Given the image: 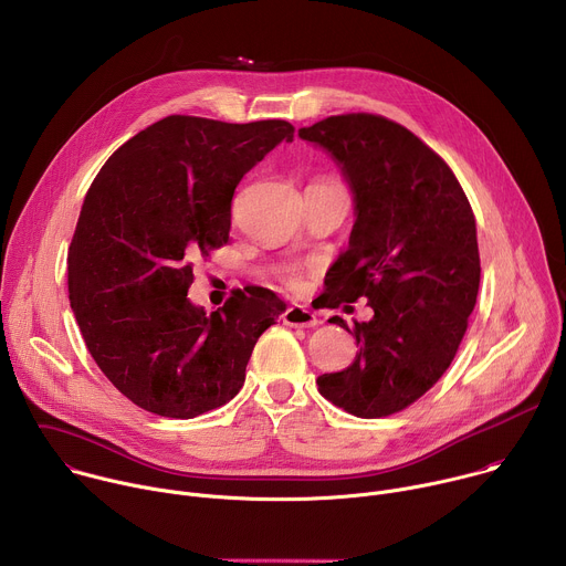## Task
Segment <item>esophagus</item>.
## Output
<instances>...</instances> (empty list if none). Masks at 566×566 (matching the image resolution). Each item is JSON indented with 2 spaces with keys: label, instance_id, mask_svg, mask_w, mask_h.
I'll use <instances>...</instances> for the list:
<instances>
[{
  "label": "esophagus",
  "instance_id": "obj_1",
  "mask_svg": "<svg viewBox=\"0 0 566 566\" xmlns=\"http://www.w3.org/2000/svg\"><path fill=\"white\" fill-rule=\"evenodd\" d=\"M282 319H284L286 327H300V329H311V327L317 325V317L311 311H306L304 306H300V304L289 306L284 311Z\"/></svg>",
  "mask_w": 566,
  "mask_h": 566
}]
</instances>
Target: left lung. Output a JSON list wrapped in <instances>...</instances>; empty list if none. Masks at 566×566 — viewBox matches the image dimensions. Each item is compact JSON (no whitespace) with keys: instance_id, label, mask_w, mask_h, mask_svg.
I'll list each match as a JSON object with an SVG mask.
<instances>
[{"instance_id":"1","label":"left lung","mask_w":566,"mask_h":566,"mask_svg":"<svg viewBox=\"0 0 566 566\" xmlns=\"http://www.w3.org/2000/svg\"><path fill=\"white\" fill-rule=\"evenodd\" d=\"M332 156L354 197L349 247L327 273L329 308L365 297L369 322H329L358 345L317 391L358 419L389 417L450 367L479 291L472 208L443 158L398 123L347 114L297 129Z\"/></svg>"}]
</instances>
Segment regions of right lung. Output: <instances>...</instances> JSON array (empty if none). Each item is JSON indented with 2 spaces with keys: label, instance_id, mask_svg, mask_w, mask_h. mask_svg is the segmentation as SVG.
<instances>
[{
  "label": "right lung",
  "instance_id": "1",
  "mask_svg": "<svg viewBox=\"0 0 566 566\" xmlns=\"http://www.w3.org/2000/svg\"><path fill=\"white\" fill-rule=\"evenodd\" d=\"M282 140L286 120L168 116L94 179L69 247V300L96 365L138 408L170 419L221 408L286 308L262 286L212 313L188 297L195 260L228 241L234 188Z\"/></svg>",
  "mask_w": 566,
  "mask_h": 566
}]
</instances>
